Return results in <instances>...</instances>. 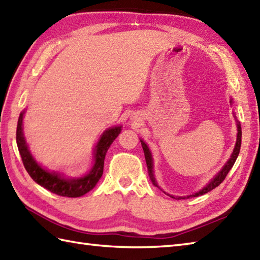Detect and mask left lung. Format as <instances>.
<instances>
[{
    "instance_id": "left-lung-1",
    "label": "left lung",
    "mask_w": 260,
    "mask_h": 260,
    "mask_svg": "<svg viewBox=\"0 0 260 260\" xmlns=\"http://www.w3.org/2000/svg\"><path fill=\"white\" fill-rule=\"evenodd\" d=\"M237 141H236V145H235V148H234V152L231 156V158L228 159V161L226 162V164L224 165V167L221 168L220 172L216 175V176L210 180V182L204 187L203 189H201L199 191L195 192V194H192L190 196H187V198L189 197H197V196H201V195H204L206 194V192L213 190L214 188H216L217 186H219L222 180H224L227 176L228 172L232 170V167L234 166L235 161H236L237 157H238V154H239V150H240V145H241V126L239 124V122L237 120ZM141 141V144H142V147H143V150H144V155H145V159H146V164H147V170H148V175H149V178L150 180H152L153 185H155L156 187L159 186L157 185V182H156L155 179V176H154V166H153V157H152V153H150V150L148 148V146L146 144H145V142L143 140H140ZM172 198H175V199H185L186 197H174V196H171Z\"/></svg>"
}]
</instances>
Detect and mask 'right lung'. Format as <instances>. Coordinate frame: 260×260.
<instances>
[{
	"mask_svg": "<svg viewBox=\"0 0 260 260\" xmlns=\"http://www.w3.org/2000/svg\"><path fill=\"white\" fill-rule=\"evenodd\" d=\"M23 116L24 112L20 114L19 120H17L16 144L22 157L23 165L34 182L44 187L47 190L54 192V194L63 197H81L89 190H92L103 175L107 149L119 135L122 126L111 127L103 133L94 150V164L92 170L84 176L69 178L56 172H48L44 170L33 158L23 135Z\"/></svg>",
	"mask_w": 260,
	"mask_h": 260,
	"instance_id": "add662e5",
	"label": "right lung"
}]
</instances>
